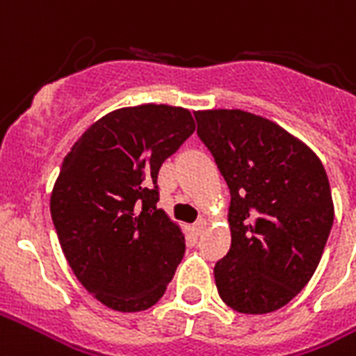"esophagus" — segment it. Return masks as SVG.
<instances>
[{
    "instance_id": "obj_1",
    "label": "esophagus",
    "mask_w": 356,
    "mask_h": 356,
    "mask_svg": "<svg viewBox=\"0 0 356 356\" xmlns=\"http://www.w3.org/2000/svg\"><path fill=\"white\" fill-rule=\"evenodd\" d=\"M207 226H209L207 218H200V220H197L196 224H194V232H196L197 235H200V233H203V232H205V229H207Z\"/></svg>"
}]
</instances>
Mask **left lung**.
Masks as SVG:
<instances>
[{
    "instance_id": "8db88e82",
    "label": "left lung",
    "mask_w": 356,
    "mask_h": 356,
    "mask_svg": "<svg viewBox=\"0 0 356 356\" xmlns=\"http://www.w3.org/2000/svg\"><path fill=\"white\" fill-rule=\"evenodd\" d=\"M197 134L226 179L232 248L214 265L218 295L241 314L286 306L316 273L334 203L321 160L270 119L200 110Z\"/></svg>"
}]
</instances>
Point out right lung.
<instances>
[{"label": "right lung", "instance_id": "right-lung-1", "mask_svg": "<svg viewBox=\"0 0 356 356\" xmlns=\"http://www.w3.org/2000/svg\"><path fill=\"white\" fill-rule=\"evenodd\" d=\"M194 130L181 106H127L97 119L63 159L51 220L76 278L112 310L156 305L183 259L184 233L156 209L154 184Z\"/></svg>", "mask_w": 356, "mask_h": 356}]
</instances>
